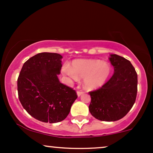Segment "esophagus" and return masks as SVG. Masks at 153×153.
Instances as JSON below:
<instances>
[{
    "mask_svg": "<svg viewBox=\"0 0 153 153\" xmlns=\"http://www.w3.org/2000/svg\"><path fill=\"white\" fill-rule=\"evenodd\" d=\"M83 94H84V91H77V95H78V97H80V96L82 95Z\"/></svg>",
    "mask_w": 153,
    "mask_h": 153,
    "instance_id": "obj_1",
    "label": "esophagus"
}]
</instances>
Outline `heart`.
Here are the masks:
<instances>
[{"label": "heart", "mask_w": 153, "mask_h": 153, "mask_svg": "<svg viewBox=\"0 0 153 153\" xmlns=\"http://www.w3.org/2000/svg\"><path fill=\"white\" fill-rule=\"evenodd\" d=\"M111 68L108 62L95 59H79L72 63L71 68L64 67V73L71 78H84V87L88 90L97 89L106 82Z\"/></svg>", "instance_id": "obj_1"}]
</instances>
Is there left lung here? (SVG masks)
I'll return each mask as SVG.
<instances>
[{
  "label": "left lung",
  "instance_id": "obj_1",
  "mask_svg": "<svg viewBox=\"0 0 153 153\" xmlns=\"http://www.w3.org/2000/svg\"><path fill=\"white\" fill-rule=\"evenodd\" d=\"M114 73L101 88L88 92L90 113L103 121H116L123 118L136 99L137 74L129 60L117 54L109 58Z\"/></svg>",
  "mask_w": 153,
  "mask_h": 153
}]
</instances>
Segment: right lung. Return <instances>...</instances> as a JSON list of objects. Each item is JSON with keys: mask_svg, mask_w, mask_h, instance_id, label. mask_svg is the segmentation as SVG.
Listing matches in <instances>:
<instances>
[{"mask_svg": "<svg viewBox=\"0 0 153 153\" xmlns=\"http://www.w3.org/2000/svg\"><path fill=\"white\" fill-rule=\"evenodd\" d=\"M62 58L57 53L37 54L25 62L18 78V98L22 107L42 122L65 120L77 98L75 90L58 79Z\"/></svg>", "mask_w": 153, "mask_h": 153, "instance_id": "1", "label": "right lung"}]
</instances>
